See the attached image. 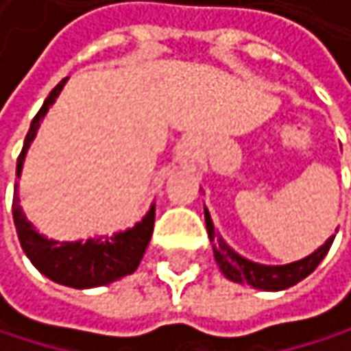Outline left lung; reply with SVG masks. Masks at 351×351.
<instances>
[{
  "label": "left lung",
  "mask_w": 351,
  "mask_h": 351,
  "mask_svg": "<svg viewBox=\"0 0 351 351\" xmlns=\"http://www.w3.org/2000/svg\"><path fill=\"white\" fill-rule=\"evenodd\" d=\"M205 226H207L209 240L213 242L215 262H217L219 270L223 272V276L234 280V282L250 285V287L260 289V291H285V289L301 282L303 278H307L319 266V262L325 258V254L329 252V247L333 244V238H335V236H331L325 244L317 247L313 254H309L303 260L282 264V266H266V264H258V262L247 260L226 244L223 238L215 232L211 215L207 209H205Z\"/></svg>",
  "instance_id": "obj_1"
}]
</instances>
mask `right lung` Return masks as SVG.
<instances>
[{
    "label": "right lung",
    "instance_id": "obj_1",
    "mask_svg": "<svg viewBox=\"0 0 351 351\" xmlns=\"http://www.w3.org/2000/svg\"><path fill=\"white\" fill-rule=\"evenodd\" d=\"M64 83H66V79H62L50 91L44 106L40 107V111L32 119L30 130L24 140V148L18 156L16 176L22 175L24 158H26V152H28L32 140L36 138L40 121L44 119L46 111L54 104L58 93L62 91ZM16 189H18V184H16ZM12 211H14V223H16L20 244H22V250L26 252V256L30 258V262L50 280L64 285V287H73V289L104 287V285L115 282V280L132 274L138 268V264L148 247V242L152 238V230H154V205H152L150 211L142 217V221H138L134 228H130L125 232H117L113 236L89 238L85 242L83 240L56 242V240H48L46 236L38 234L34 226L26 219V215L20 207L18 191H14Z\"/></svg>",
    "mask_w": 351,
    "mask_h": 351
}]
</instances>
